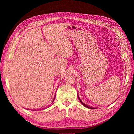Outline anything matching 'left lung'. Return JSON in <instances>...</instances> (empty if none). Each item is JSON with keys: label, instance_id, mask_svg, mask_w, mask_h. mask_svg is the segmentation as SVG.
I'll list each match as a JSON object with an SVG mask.
<instances>
[{"label": "left lung", "instance_id": "obj_1", "mask_svg": "<svg viewBox=\"0 0 134 134\" xmlns=\"http://www.w3.org/2000/svg\"><path fill=\"white\" fill-rule=\"evenodd\" d=\"M78 98H79V100L80 101V102L83 104V105L84 106H85V107H86V108H89V109H95L94 108H92V107H91V106H87V105H85V103H83V102L80 99V98H79V96H78Z\"/></svg>", "mask_w": 134, "mask_h": 134}]
</instances>
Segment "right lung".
Instances as JSON below:
<instances>
[{
	"label": "right lung",
	"mask_w": 134,
	"mask_h": 134,
	"mask_svg": "<svg viewBox=\"0 0 134 134\" xmlns=\"http://www.w3.org/2000/svg\"><path fill=\"white\" fill-rule=\"evenodd\" d=\"M55 97H54V100H53V102H54V99H55ZM53 102H52V103H53Z\"/></svg>",
	"instance_id": "add662e5"
}]
</instances>
